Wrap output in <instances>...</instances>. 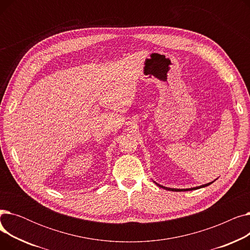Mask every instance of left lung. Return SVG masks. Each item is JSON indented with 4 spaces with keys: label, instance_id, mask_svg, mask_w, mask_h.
<instances>
[{
    "label": "left lung",
    "instance_id": "left-lung-1",
    "mask_svg": "<svg viewBox=\"0 0 250 250\" xmlns=\"http://www.w3.org/2000/svg\"><path fill=\"white\" fill-rule=\"evenodd\" d=\"M216 180H217V178H216L214 181H216ZM153 181H154V180H153ZM214 181H212V182H208V183H206V185H203V186H200V187L190 188H171L163 187V186L159 185V183H157L156 181H154V182L156 183L157 186L160 187V188H164V189H166V190H170V191H188V190H194V189H199V188H206V187H208V186H209V185H212V183H213Z\"/></svg>",
    "mask_w": 250,
    "mask_h": 250
}]
</instances>
